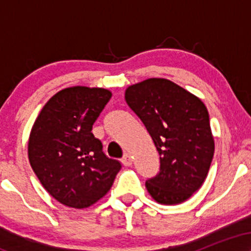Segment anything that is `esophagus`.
<instances>
[{
    "label": "esophagus",
    "mask_w": 251,
    "mask_h": 251,
    "mask_svg": "<svg viewBox=\"0 0 251 251\" xmlns=\"http://www.w3.org/2000/svg\"><path fill=\"white\" fill-rule=\"evenodd\" d=\"M122 162H123V164L125 166H131L132 165V157H131V154H128V153L124 154Z\"/></svg>",
    "instance_id": "obj_1"
}]
</instances>
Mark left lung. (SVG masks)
<instances>
[{
  "label": "left lung",
  "instance_id": "left-lung-1",
  "mask_svg": "<svg viewBox=\"0 0 251 251\" xmlns=\"http://www.w3.org/2000/svg\"><path fill=\"white\" fill-rule=\"evenodd\" d=\"M125 100L140 118L160 155V170L145 183L159 204L189 200L208 176L215 152L206 106L195 94L163 77L128 86Z\"/></svg>",
  "mask_w": 251,
  "mask_h": 251
}]
</instances>
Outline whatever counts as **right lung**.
I'll return each instance as SVG.
<instances>
[{
  "label": "right lung",
  "instance_id": "obj_1",
  "mask_svg": "<svg viewBox=\"0 0 251 251\" xmlns=\"http://www.w3.org/2000/svg\"><path fill=\"white\" fill-rule=\"evenodd\" d=\"M111 91L73 86L46 102L31 127L28 158L46 191L66 206L88 208L111 189L122 165L102 152L93 124Z\"/></svg>",
  "mask_w": 251,
  "mask_h": 251
}]
</instances>
